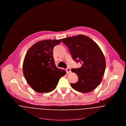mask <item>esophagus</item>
<instances>
[{"label":"esophagus","instance_id":"esophagus-1","mask_svg":"<svg viewBox=\"0 0 126 126\" xmlns=\"http://www.w3.org/2000/svg\"><path fill=\"white\" fill-rule=\"evenodd\" d=\"M66 70H67V72H68V73H71V69H70V68H69V67H68V68H67V69H66Z\"/></svg>","mask_w":126,"mask_h":126}]
</instances>
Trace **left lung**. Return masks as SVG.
I'll list each match as a JSON object with an SVG mask.
<instances>
[{
    "label": "left lung",
    "mask_w": 126,
    "mask_h": 126,
    "mask_svg": "<svg viewBox=\"0 0 126 126\" xmlns=\"http://www.w3.org/2000/svg\"><path fill=\"white\" fill-rule=\"evenodd\" d=\"M62 41L68 47L72 59L82 65L79 68L71 69L79 79L71 83V86L82 93L93 91L101 83L105 73L106 60L102 50L94 41L83 35L62 38Z\"/></svg>",
    "instance_id": "1"
}]
</instances>
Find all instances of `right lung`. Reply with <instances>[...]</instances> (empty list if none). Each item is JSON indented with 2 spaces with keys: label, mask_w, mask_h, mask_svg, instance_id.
Returning a JSON list of instances; mask_svg holds the SVG:
<instances>
[{
  "label": "right lung",
  "mask_w": 126,
  "mask_h": 126,
  "mask_svg": "<svg viewBox=\"0 0 126 126\" xmlns=\"http://www.w3.org/2000/svg\"><path fill=\"white\" fill-rule=\"evenodd\" d=\"M61 40L47 39L33 45L27 52L23 64L24 77L31 88L38 93L49 92L56 89L65 70L56 66L54 47Z\"/></svg>",
  "instance_id": "right-lung-1"
}]
</instances>
